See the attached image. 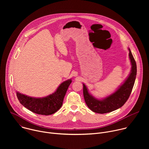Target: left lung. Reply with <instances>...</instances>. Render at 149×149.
I'll use <instances>...</instances> for the list:
<instances>
[{"instance_id":"8db88e82","label":"left lung","mask_w":149,"mask_h":149,"mask_svg":"<svg viewBox=\"0 0 149 149\" xmlns=\"http://www.w3.org/2000/svg\"><path fill=\"white\" fill-rule=\"evenodd\" d=\"M128 49L132 65L131 71L125 81L113 93L105 98L98 99L91 95L86 85L83 84V94L85 101L88 107L93 112L104 114L113 111L121 107L129 98L136 78L137 66L130 49L128 48Z\"/></svg>"}]
</instances>
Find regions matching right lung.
Masks as SVG:
<instances>
[{
  "label": "right lung",
  "instance_id": "add662e5",
  "mask_svg": "<svg viewBox=\"0 0 149 149\" xmlns=\"http://www.w3.org/2000/svg\"><path fill=\"white\" fill-rule=\"evenodd\" d=\"M71 82V79L63 81L54 93L45 97H29L17 91L16 95L20 104L29 110L40 115L48 116L56 113L61 107Z\"/></svg>",
  "mask_w": 149,
  "mask_h": 149
}]
</instances>
